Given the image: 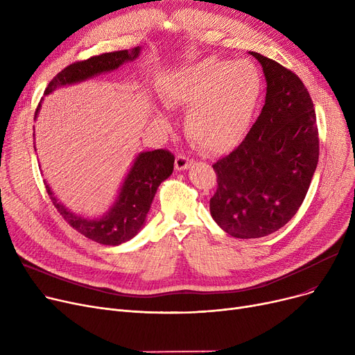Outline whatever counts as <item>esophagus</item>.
<instances>
[{
    "label": "esophagus",
    "mask_w": 355,
    "mask_h": 355,
    "mask_svg": "<svg viewBox=\"0 0 355 355\" xmlns=\"http://www.w3.org/2000/svg\"><path fill=\"white\" fill-rule=\"evenodd\" d=\"M191 159L185 155H177L175 158V170L177 171H185L191 165Z\"/></svg>",
    "instance_id": "1"
}]
</instances>
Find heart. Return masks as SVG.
<instances>
[{"label":"heart","instance_id":"obj_1","mask_svg":"<svg viewBox=\"0 0 355 355\" xmlns=\"http://www.w3.org/2000/svg\"><path fill=\"white\" fill-rule=\"evenodd\" d=\"M262 87V76L252 62L209 58L173 73L162 96L168 106L189 110V139L204 153L220 154L246 134ZM155 118L161 125L168 123L162 112Z\"/></svg>","mask_w":355,"mask_h":355}]
</instances>
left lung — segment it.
Masks as SVG:
<instances>
[{
  "mask_svg": "<svg viewBox=\"0 0 355 355\" xmlns=\"http://www.w3.org/2000/svg\"><path fill=\"white\" fill-rule=\"evenodd\" d=\"M262 64L266 99L249 134L218 159L210 213L233 237L277 232L300 210L318 165L320 139L313 103L295 73L249 51Z\"/></svg>",
  "mask_w": 355,
  "mask_h": 355,
  "instance_id": "1",
  "label": "left lung"
}]
</instances>
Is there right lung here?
I'll return each mask as SVG.
<instances>
[{
    "label": "right lung",
    "instance_id": "right-lung-1",
    "mask_svg": "<svg viewBox=\"0 0 355 355\" xmlns=\"http://www.w3.org/2000/svg\"><path fill=\"white\" fill-rule=\"evenodd\" d=\"M139 53L141 47H135L130 50L105 53L83 62L73 63L53 78L44 90V95H50L59 87L76 85L101 76V74L115 71L122 64L137 60ZM42 102L35 110L34 119L39 115ZM174 155L164 149L139 153L123 178L115 201L101 217H85L73 213L54 196L47 181H44V185L54 207L73 229L101 245L118 246L135 237L144 227L146 214L151 209L159 184L174 171Z\"/></svg>",
    "mask_w": 355,
    "mask_h": 355
}]
</instances>
